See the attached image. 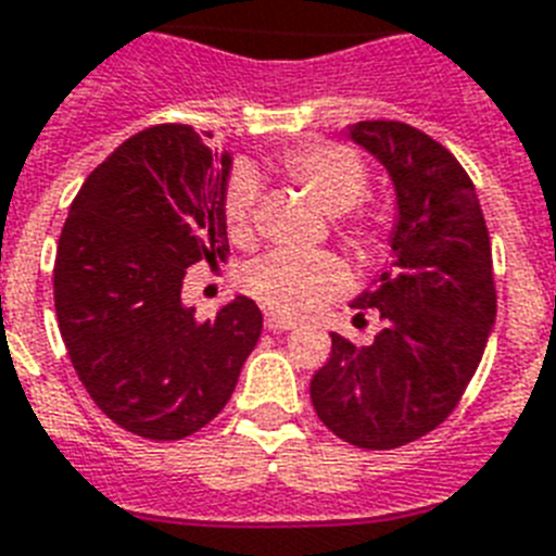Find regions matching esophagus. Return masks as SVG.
I'll return each instance as SVG.
<instances>
[{"label":"esophagus","instance_id":"esophagus-1","mask_svg":"<svg viewBox=\"0 0 556 556\" xmlns=\"http://www.w3.org/2000/svg\"><path fill=\"white\" fill-rule=\"evenodd\" d=\"M265 328H268V331H291L293 323L286 317H277V314H268V317H265Z\"/></svg>","mask_w":556,"mask_h":556}]
</instances>
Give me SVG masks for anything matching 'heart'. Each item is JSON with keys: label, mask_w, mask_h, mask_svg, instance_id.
<instances>
[{"label": "heart", "mask_w": 556, "mask_h": 556, "mask_svg": "<svg viewBox=\"0 0 556 556\" xmlns=\"http://www.w3.org/2000/svg\"><path fill=\"white\" fill-rule=\"evenodd\" d=\"M282 174L331 216L349 214L368 188L365 165L349 148L308 146L282 156ZM256 179L237 170L225 191V228L231 239H248L254 223ZM349 286V268L333 254H288L277 251L256 260L245 274V291L279 317H302L323 300Z\"/></svg>", "instance_id": "obj_1"}]
</instances>
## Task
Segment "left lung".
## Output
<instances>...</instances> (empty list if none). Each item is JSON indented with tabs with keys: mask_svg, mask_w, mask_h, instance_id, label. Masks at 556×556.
<instances>
[{
	"mask_svg": "<svg viewBox=\"0 0 556 556\" xmlns=\"http://www.w3.org/2000/svg\"><path fill=\"white\" fill-rule=\"evenodd\" d=\"M345 137L394 185L391 268L351 302L380 311V333L363 349L331 333L311 403L356 448H400L457 408L480 365L497 319L491 239L471 179L440 142L386 119L356 122Z\"/></svg>",
	"mask_w": 556,
	"mask_h": 556,
	"instance_id": "obj_1",
	"label": "left lung"
}]
</instances>
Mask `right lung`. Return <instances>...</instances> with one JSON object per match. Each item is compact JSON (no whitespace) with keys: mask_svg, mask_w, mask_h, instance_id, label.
Segmentation results:
<instances>
[{"mask_svg":"<svg viewBox=\"0 0 556 556\" xmlns=\"http://www.w3.org/2000/svg\"><path fill=\"white\" fill-rule=\"evenodd\" d=\"M233 156L188 125L122 142L76 193L53 265L59 333L99 410L148 440H182L225 408L263 333L237 296L197 323L182 279L225 260Z\"/></svg>","mask_w":556,"mask_h":556,"instance_id":"obj_1","label":"right lung"}]
</instances>
